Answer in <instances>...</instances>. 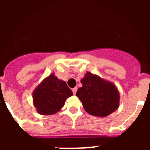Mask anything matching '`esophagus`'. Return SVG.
<instances>
[{
    "label": "esophagus",
    "instance_id": "esophagus-1",
    "mask_svg": "<svg viewBox=\"0 0 150 150\" xmlns=\"http://www.w3.org/2000/svg\"><path fill=\"white\" fill-rule=\"evenodd\" d=\"M72 91H73V93H74V95H75L76 92V91H77V88H74L72 89Z\"/></svg>",
    "mask_w": 150,
    "mask_h": 150
}]
</instances>
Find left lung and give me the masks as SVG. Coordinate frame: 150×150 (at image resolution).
<instances>
[{
    "mask_svg": "<svg viewBox=\"0 0 150 150\" xmlns=\"http://www.w3.org/2000/svg\"><path fill=\"white\" fill-rule=\"evenodd\" d=\"M81 83L76 95L90 115L105 117L118 109L120 95L113 83L90 72L85 74Z\"/></svg>",
    "mask_w": 150,
    "mask_h": 150,
    "instance_id": "1",
    "label": "left lung"
}]
</instances>
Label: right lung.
Returning a JSON list of instances; mask_svg holds the SVG:
<instances>
[{
  "mask_svg": "<svg viewBox=\"0 0 150 150\" xmlns=\"http://www.w3.org/2000/svg\"><path fill=\"white\" fill-rule=\"evenodd\" d=\"M32 95L33 104L39 114L52 115L62 109L73 92L66 82L52 74L38 85Z\"/></svg>",
  "mask_w": 150,
  "mask_h": 150,
  "instance_id": "add662e5",
  "label": "right lung"
}]
</instances>
